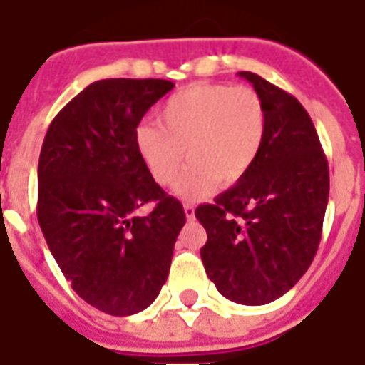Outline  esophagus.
Returning <instances> with one entry per match:
<instances>
[{
	"mask_svg": "<svg viewBox=\"0 0 365 365\" xmlns=\"http://www.w3.org/2000/svg\"><path fill=\"white\" fill-rule=\"evenodd\" d=\"M183 212H185V217H187V220H193V217H195L193 205H189V202H185V205H183Z\"/></svg>",
	"mask_w": 365,
	"mask_h": 365,
	"instance_id": "esophagus-1",
	"label": "esophagus"
}]
</instances>
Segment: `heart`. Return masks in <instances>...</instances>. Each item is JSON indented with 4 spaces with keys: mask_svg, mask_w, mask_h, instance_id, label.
<instances>
[{
    "mask_svg": "<svg viewBox=\"0 0 365 365\" xmlns=\"http://www.w3.org/2000/svg\"><path fill=\"white\" fill-rule=\"evenodd\" d=\"M159 124L143 123L134 132L140 159L160 185H178L197 199L217 185H231L257 160L265 142L267 110L254 88L199 83L172 94L159 110Z\"/></svg>",
    "mask_w": 365,
    "mask_h": 365,
    "instance_id": "1",
    "label": "heart"
}]
</instances>
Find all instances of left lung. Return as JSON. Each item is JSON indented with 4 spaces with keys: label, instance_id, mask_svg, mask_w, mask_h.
Masks as SVG:
<instances>
[{
    "label": "left lung",
    "instance_id": "obj_1",
    "mask_svg": "<svg viewBox=\"0 0 365 365\" xmlns=\"http://www.w3.org/2000/svg\"><path fill=\"white\" fill-rule=\"evenodd\" d=\"M239 76L265 104V142L248 174L195 216L208 235L200 257L217 292L265 305L294 288L317 255L329 168L299 100L252 71Z\"/></svg>",
    "mask_w": 365,
    "mask_h": 365
}]
</instances>
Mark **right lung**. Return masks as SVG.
I'll use <instances>...</instances> for the list:
<instances>
[{"mask_svg":"<svg viewBox=\"0 0 365 365\" xmlns=\"http://www.w3.org/2000/svg\"><path fill=\"white\" fill-rule=\"evenodd\" d=\"M165 79H102L48 126L37 166V220L76 294L113 317L143 311L170 271L182 202L155 183L134 145ZM148 202L154 210L136 217Z\"/></svg>","mask_w":365,"mask_h":365,"instance_id":"right-lung-1","label":"right lung"}]
</instances>
